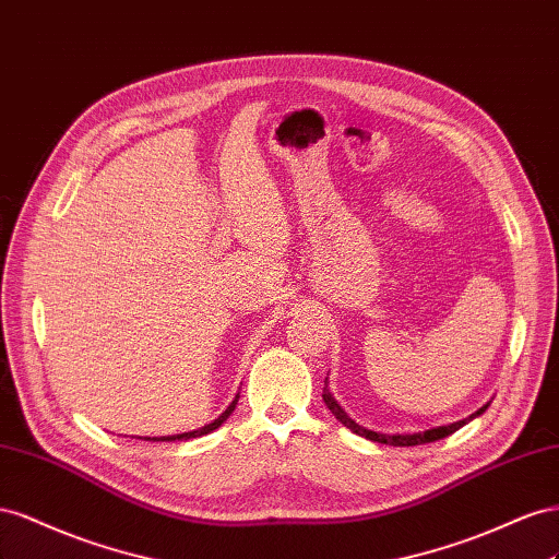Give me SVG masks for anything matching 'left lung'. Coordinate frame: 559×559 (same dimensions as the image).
<instances>
[{
	"label": "left lung",
	"instance_id": "1",
	"mask_svg": "<svg viewBox=\"0 0 559 559\" xmlns=\"http://www.w3.org/2000/svg\"><path fill=\"white\" fill-rule=\"evenodd\" d=\"M323 401H325L328 409L334 414V419L342 421L346 428L354 430L356 436H362V438H368V440L379 442V444H391V448H412V444H424V442H436V440L448 438V436L454 433V430H459L461 426H466V424L473 421L475 417H480V414L489 407V403H487V405H483L477 412H473L471 417H466V419L448 424V426H436V428H428V430H419V433H379V430L365 428V426L356 424L354 419L348 417V414L344 412V407H342L337 401H334L332 391L328 389V377H325V386H323Z\"/></svg>",
	"mask_w": 559,
	"mask_h": 559
}]
</instances>
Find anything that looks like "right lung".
Returning a JSON list of instances; mask_svg holds the SVG:
<instances>
[{
  "mask_svg": "<svg viewBox=\"0 0 559 559\" xmlns=\"http://www.w3.org/2000/svg\"><path fill=\"white\" fill-rule=\"evenodd\" d=\"M236 403H238V395L234 397L231 401V405L219 414L217 419H213L211 424H205V426H201V428H197V430H187V433H178V436H162V438H142V440H152V442H173V440H189V438H201V436H209V433H213L215 428H219L222 424H225L227 419H229V414L236 409Z\"/></svg>",
  "mask_w": 559,
  "mask_h": 559,
  "instance_id": "1",
  "label": "right lung"
}]
</instances>
